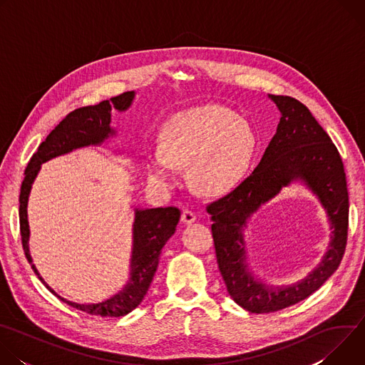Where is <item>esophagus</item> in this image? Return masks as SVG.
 I'll use <instances>...</instances> for the list:
<instances>
[{
    "label": "esophagus",
    "mask_w": 365,
    "mask_h": 365,
    "mask_svg": "<svg viewBox=\"0 0 365 365\" xmlns=\"http://www.w3.org/2000/svg\"><path fill=\"white\" fill-rule=\"evenodd\" d=\"M195 220H196V214L192 210H183L182 221L185 224H192V222H195Z\"/></svg>",
    "instance_id": "1"
}]
</instances>
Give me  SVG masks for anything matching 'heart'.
Listing matches in <instances>:
<instances>
[{
    "mask_svg": "<svg viewBox=\"0 0 365 365\" xmlns=\"http://www.w3.org/2000/svg\"><path fill=\"white\" fill-rule=\"evenodd\" d=\"M257 150L251 124L221 106H203L173 115L162 128L160 147L145 154L154 182H175L178 165H189L196 187L224 193L245 178Z\"/></svg>",
    "mask_w": 365,
    "mask_h": 365,
    "instance_id": "b5f03b06",
    "label": "heart"
}]
</instances>
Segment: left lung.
Listing matches in <instances>:
<instances>
[{
    "label": "left lung",
    "instance_id": "left-lung-1",
    "mask_svg": "<svg viewBox=\"0 0 365 365\" xmlns=\"http://www.w3.org/2000/svg\"><path fill=\"white\" fill-rule=\"evenodd\" d=\"M282 118L255 170L234 190L207 203L221 276L231 297L252 314H270L318 290L338 269L348 238V189L338 148L306 106L292 96L270 95ZM293 178L314 190L329 212L333 230L323 263L302 282L269 288L246 272L242 228L247 217Z\"/></svg>",
    "mask_w": 365,
    "mask_h": 365
}]
</instances>
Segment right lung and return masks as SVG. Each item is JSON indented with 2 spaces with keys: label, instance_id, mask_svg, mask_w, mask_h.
Instances as JSON below:
<instances>
[{
  "label": "right lung",
  "instance_id": "right-lung-1",
  "mask_svg": "<svg viewBox=\"0 0 365 365\" xmlns=\"http://www.w3.org/2000/svg\"><path fill=\"white\" fill-rule=\"evenodd\" d=\"M134 98V92H124L113 96L111 101H102L96 106H88L69 113L56 127L51 130L46 140L38 145L37 151L24 170V180L20 190V234L21 244L27 262L38 276L40 282L69 306L96 317H124L128 312L135 309L144 299L153 276L159 266V257L162 248L168 240L175 234L176 225L180 218V210L176 206L154 207V210L135 211L134 221V247L131 258V279L127 286L117 293L114 297L96 303V304H79L61 297L55 290H51L44 280L40 277L37 269L31 263V255L29 252V221H27V200L31 189V183L40 170V165L56 158V155L72 151L73 148L85 147L89 144H99L114 130L110 128L111 107L124 111L130 107Z\"/></svg>",
  "mask_w": 365,
  "mask_h": 365
}]
</instances>
